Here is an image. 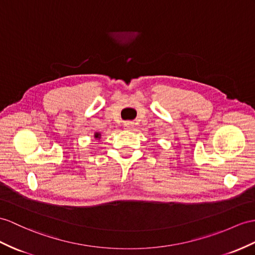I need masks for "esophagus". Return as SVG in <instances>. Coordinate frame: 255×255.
Here are the masks:
<instances>
[{
	"mask_svg": "<svg viewBox=\"0 0 255 255\" xmlns=\"http://www.w3.org/2000/svg\"><path fill=\"white\" fill-rule=\"evenodd\" d=\"M124 128L127 129H131L133 128V123L132 122H126L124 123Z\"/></svg>",
	"mask_w": 255,
	"mask_h": 255,
	"instance_id": "esophagus-1",
	"label": "esophagus"
}]
</instances>
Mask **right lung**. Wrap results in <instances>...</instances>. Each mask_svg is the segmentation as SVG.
I'll return each mask as SVG.
<instances>
[{
  "label": "right lung",
  "instance_id": "add662e5",
  "mask_svg": "<svg viewBox=\"0 0 255 255\" xmlns=\"http://www.w3.org/2000/svg\"><path fill=\"white\" fill-rule=\"evenodd\" d=\"M95 138H99V136H101V133H95Z\"/></svg>",
  "mask_w": 255,
  "mask_h": 255
}]
</instances>
